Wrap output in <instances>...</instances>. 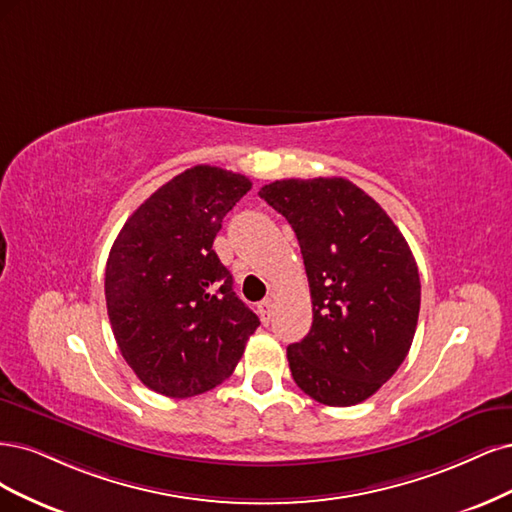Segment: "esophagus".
I'll list each match as a JSON object with an SVG mask.
<instances>
[{"instance_id": "1", "label": "esophagus", "mask_w": 512, "mask_h": 512, "mask_svg": "<svg viewBox=\"0 0 512 512\" xmlns=\"http://www.w3.org/2000/svg\"><path fill=\"white\" fill-rule=\"evenodd\" d=\"M257 310H259V317H261V321H263V323H268V321H270V317H272V310H274V300H272V298H266L263 302H259Z\"/></svg>"}]
</instances>
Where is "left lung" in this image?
<instances>
[{
  "instance_id": "obj_1",
  "label": "left lung",
  "mask_w": 512,
  "mask_h": 512,
  "mask_svg": "<svg viewBox=\"0 0 512 512\" xmlns=\"http://www.w3.org/2000/svg\"><path fill=\"white\" fill-rule=\"evenodd\" d=\"M259 197L293 227L312 327L289 344L293 381L312 400L355 406L400 368L415 338L421 283L402 232L346 178H287Z\"/></svg>"
}]
</instances>
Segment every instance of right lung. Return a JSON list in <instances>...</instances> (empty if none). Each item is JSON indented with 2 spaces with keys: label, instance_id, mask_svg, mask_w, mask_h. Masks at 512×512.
<instances>
[{
  "label": "right lung",
  "instance_id": "obj_1",
  "mask_svg": "<svg viewBox=\"0 0 512 512\" xmlns=\"http://www.w3.org/2000/svg\"><path fill=\"white\" fill-rule=\"evenodd\" d=\"M251 180L195 166L131 214L106 263L114 340L140 381L168 398H193L234 372L259 327L234 291L212 242Z\"/></svg>",
  "mask_w": 512,
  "mask_h": 512
}]
</instances>
